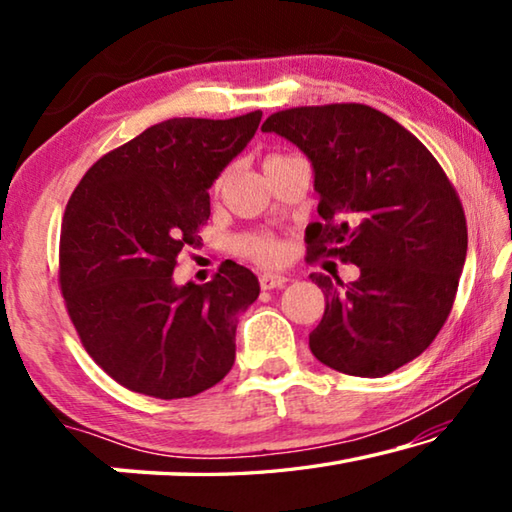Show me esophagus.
<instances>
[{"label":"esophagus","instance_id":"34e87169","mask_svg":"<svg viewBox=\"0 0 512 512\" xmlns=\"http://www.w3.org/2000/svg\"><path fill=\"white\" fill-rule=\"evenodd\" d=\"M287 282H289V277L287 275H280V273H262V275H259V287H262L264 291L280 289Z\"/></svg>","mask_w":512,"mask_h":512}]
</instances>
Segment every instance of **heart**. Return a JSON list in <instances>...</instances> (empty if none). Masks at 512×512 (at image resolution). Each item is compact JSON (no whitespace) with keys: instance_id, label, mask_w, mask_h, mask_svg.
<instances>
[{"instance_id":"obj_1","label":"heart","mask_w":512,"mask_h":512,"mask_svg":"<svg viewBox=\"0 0 512 512\" xmlns=\"http://www.w3.org/2000/svg\"><path fill=\"white\" fill-rule=\"evenodd\" d=\"M284 160H289V155H268L264 167L266 164H277ZM221 185H223V178L219 180V187ZM237 248L241 255L255 259V262H259V264H273L280 259V253H282L280 244H277V241L268 235H248V237L237 241Z\"/></svg>"}]
</instances>
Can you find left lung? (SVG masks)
I'll list each match as a JSON object with an SVG mask.
<instances>
[{
	"label": "left lung",
	"instance_id": "obj_1",
	"mask_svg": "<svg viewBox=\"0 0 512 512\" xmlns=\"http://www.w3.org/2000/svg\"><path fill=\"white\" fill-rule=\"evenodd\" d=\"M264 133L307 155L320 221L307 255L359 266V280L311 273L325 314L309 348L325 366L384 377L429 348L452 311L467 255L463 205L418 137L363 103L280 110Z\"/></svg>",
	"mask_w": 512,
	"mask_h": 512
}]
</instances>
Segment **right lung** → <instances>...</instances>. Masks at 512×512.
<instances>
[{"label":"right lung","instance_id":"add662e5","mask_svg":"<svg viewBox=\"0 0 512 512\" xmlns=\"http://www.w3.org/2000/svg\"><path fill=\"white\" fill-rule=\"evenodd\" d=\"M262 112L167 119L97 160L65 207L60 291L83 348L128 391L180 400L235 363L239 314L259 296L246 266L210 282H173L198 246L221 171L253 140Z\"/></svg>","mask_w":512,"mask_h":512}]
</instances>
